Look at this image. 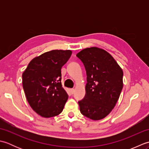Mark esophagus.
Listing matches in <instances>:
<instances>
[{
  "label": "esophagus",
  "mask_w": 149,
  "mask_h": 149,
  "mask_svg": "<svg viewBox=\"0 0 149 149\" xmlns=\"http://www.w3.org/2000/svg\"><path fill=\"white\" fill-rule=\"evenodd\" d=\"M74 88H72V89H70V93L71 94H74Z\"/></svg>",
  "instance_id": "obj_1"
}]
</instances>
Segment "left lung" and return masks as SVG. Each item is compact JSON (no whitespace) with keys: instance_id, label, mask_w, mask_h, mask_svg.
<instances>
[{"instance_id":"left-lung-1","label":"left lung","mask_w":149,"mask_h":149,"mask_svg":"<svg viewBox=\"0 0 149 149\" xmlns=\"http://www.w3.org/2000/svg\"><path fill=\"white\" fill-rule=\"evenodd\" d=\"M87 75L86 95L78 102L82 115L88 118H104L115 106L123 88V71L106 50L91 47L76 55Z\"/></svg>"}]
</instances>
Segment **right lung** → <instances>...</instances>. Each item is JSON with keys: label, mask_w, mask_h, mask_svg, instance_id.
I'll return each mask as SVG.
<instances>
[{"label": "right lung", "mask_w": 149, "mask_h": 149, "mask_svg": "<svg viewBox=\"0 0 149 149\" xmlns=\"http://www.w3.org/2000/svg\"><path fill=\"white\" fill-rule=\"evenodd\" d=\"M71 50H53L34 58L22 74L27 100L36 113L45 118L58 115L68 99L61 84V68Z\"/></svg>", "instance_id": "add662e5"}]
</instances>
